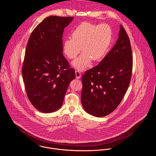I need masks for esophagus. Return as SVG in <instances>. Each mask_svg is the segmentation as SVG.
Wrapping results in <instances>:
<instances>
[{"label":"esophagus","mask_w":156,"mask_h":156,"mask_svg":"<svg viewBox=\"0 0 156 156\" xmlns=\"http://www.w3.org/2000/svg\"><path fill=\"white\" fill-rule=\"evenodd\" d=\"M75 75H76V79H80L81 78V73H80L79 71H77V70L75 71Z\"/></svg>","instance_id":"34e87169"}]
</instances>
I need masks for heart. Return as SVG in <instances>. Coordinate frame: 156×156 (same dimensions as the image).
Returning <instances> with one entry per match:
<instances>
[{
  "instance_id": "obj_1",
  "label": "heart",
  "mask_w": 156,
  "mask_h": 156,
  "mask_svg": "<svg viewBox=\"0 0 156 156\" xmlns=\"http://www.w3.org/2000/svg\"><path fill=\"white\" fill-rule=\"evenodd\" d=\"M72 38L63 42V51L69 59H74L81 50L83 53L72 62V66L83 71L91 64L92 60H101L109 48L112 33L107 24L83 23L72 33Z\"/></svg>"
}]
</instances>
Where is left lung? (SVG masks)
<instances>
[{"label": "left lung", "mask_w": 156, "mask_h": 156, "mask_svg": "<svg viewBox=\"0 0 156 156\" xmlns=\"http://www.w3.org/2000/svg\"><path fill=\"white\" fill-rule=\"evenodd\" d=\"M132 70L130 41L120 25L114 46L98 65L83 75L81 98L84 110L96 117L114 111L128 90Z\"/></svg>", "instance_id": "obj_1"}]
</instances>
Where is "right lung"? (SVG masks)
I'll return each mask as SVG.
<instances>
[{
    "label": "right lung",
    "instance_id": "1",
    "mask_svg": "<svg viewBox=\"0 0 156 156\" xmlns=\"http://www.w3.org/2000/svg\"><path fill=\"white\" fill-rule=\"evenodd\" d=\"M73 17L50 16L33 30L29 38L22 69L27 96L40 112L59 110L75 73L63 55V30Z\"/></svg>",
    "mask_w": 156,
    "mask_h": 156
}]
</instances>
